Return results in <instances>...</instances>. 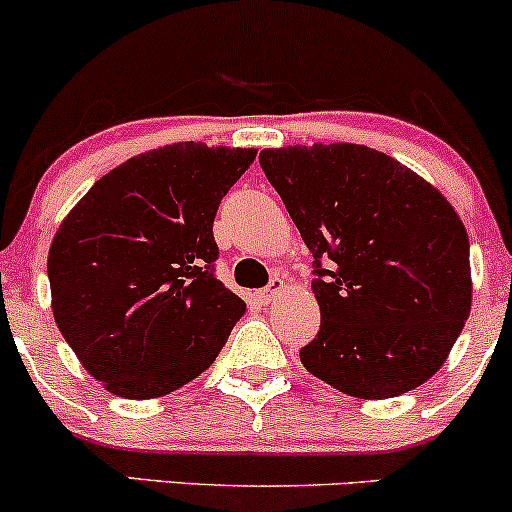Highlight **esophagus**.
<instances>
[{"instance_id": "1", "label": "esophagus", "mask_w": 512, "mask_h": 512, "mask_svg": "<svg viewBox=\"0 0 512 512\" xmlns=\"http://www.w3.org/2000/svg\"><path fill=\"white\" fill-rule=\"evenodd\" d=\"M284 289H286V281H284V279H279V276H274V279L269 281V286H267V289H262L260 293H257V301L264 303V305H267V303H272L274 298L279 296V293L284 291Z\"/></svg>"}]
</instances>
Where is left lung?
I'll return each instance as SVG.
<instances>
[{"label": "left lung", "instance_id": "obj_1", "mask_svg": "<svg viewBox=\"0 0 512 512\" xmlns=\"http://www.w3.org/2000/svg\"><path fill=\"white\" fill-rule=\"evenodd\" d=\"M260 166L313 252L315 378L387 399L438 373L472 308L469 238L433 185L361 144L264 149Z\"/></svg>", "mask_w": 512, "mask_h": 512}]
</instances>
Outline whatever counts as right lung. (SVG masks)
Wrapping results in <instances>:
<instances>
[{
  "label": "right lung",
  "instance_id": "right-lung-1",
  "mask_svg": "<svg viewBox=\"0 0 512 512\" xmlns=\"http://www.w3.org/2000/svg\"><path fill=\"white\" fill-rule=\"evenodd\" d=\"M255 149L180 142L103 175L48 255L62 337L113 395L151 399L204 373L245 313L216 279L214 219Z\"/></svg>",
  "mask_w": 512,
  "mask_h": 512
}]
</instances>
